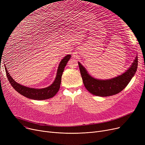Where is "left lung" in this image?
Here are the masks:
<instances>
[{
	"instance_id": "left-lung-1",
	"label": "left lung",
	"mask_w": 145,
	"mask_h": 145,
	"mask_svg": "<svg viewBox=\"0 0 145 145\" xmlns=\"http://www.w3.org/2000/svg\"><path fill=\"white\" fill-rule=\"evenodd\" d=\"M138 56L127 70L118 76L109 79H96L88 73L86 68L78 62L80 74L86 89L93 95L106 97L115 95L123 90L130 82L137 71Z\"/></svg>"
}]
</instances>
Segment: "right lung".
Segmentation results:
<instances>
[{
	"instance_id": "right-lung-1",
	"label": "right lung",
	"mask_w": 145,
	"mask_h": 145,
	"mask_svg": "<svg viewBox=\"0 0 145 145\" xmlns=\"http://www.w3.org/2000/svg\"><path fill=\"white\" fill-rule=\"evenodd\" d=\"M71 56H72L71 55H67L60 61L54 82L52 83L51 85L45 88L36 89L23 86L14 80V79L11 77V76H10L8 71L7 70V68L5 66V71L7 79H8L11 85L15 89V90H16L20 95L33 100L41 101L48 99L52 98L59 91L63 72L67 62L71 59Z\"/></svg>"
}]
</instances>
